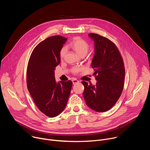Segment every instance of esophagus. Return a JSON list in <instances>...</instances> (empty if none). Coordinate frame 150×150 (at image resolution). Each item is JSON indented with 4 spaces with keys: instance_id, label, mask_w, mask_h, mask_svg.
Instances as JSON below:
<instances>
[{
    "instance_id": "esophagus-1",
    "label": "esophagus",
    "mask_w": 150,
    "mask_h": 150,
    "mask_svg": "<svg viewBox=\"0 0 150 150\" xmlns=\"http://www.w3.org/2000/svg\"><path fill=\"white\" fill-rule=\"evenodd\" d=\"M79 82V81L78 80L76 79H73V80H72V83H73V84H74V85L76 84V83H78Z\"/></svg>"
}]
</instances>
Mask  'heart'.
I'll list each match as a JSON object with an SVG mask.
<instances>
[{"label": "heart", "mask_w": 150, "mask_h": 150, "mask_svg": "<svg viewBox=\"0 0 150 150\" xmlns=\"http://www.w3.org/2000/svg\"><path fill=\"white\" fill-rule=\"evenodd\" d=\"M71 47L75 52V53L79 55V56H84L86 55L88 50H89V45L88 42L81 38H75L70 44ZM67 53L66 47H63L60 52V56L61 57H63L65 56ZM81 69L79 68H74L73 69L74 72H78Z\"/></svg>", "instance_id": "heart-1"}]
</instances>
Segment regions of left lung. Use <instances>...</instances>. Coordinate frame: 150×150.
Segmentation results:
<instances>
[{
  "instance_id": "left-lung-1",
  "label": "left lung",
  "mask_w": 150,
  "mask_h": 150,
  "mask_svg": "<svg viewBox=\"0 0 150 150\" xmlns=\"http://www.w3.org/2000/svg\"><path fill=\"white\" fill-rule=\"evenodd\" d=\"M94 43L91 67L97 80L96 85L82 81L83 96L87 106L97 112L110 110L119 98L123 88L125 68L116 45L97 34H88Z\"/></svg>"
}]
</instances>
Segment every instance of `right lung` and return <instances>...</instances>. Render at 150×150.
I'll list each match as a JSON object with an SVG mask.
<instances>
[{"label":"right lung","instance_id":"right-lung-1","mask_svg":"<svg viewBox=\"0 0 150 150\" xmlns=\"http://www.w3.org/2000/svg\"><path fill=\"white\" fill-rule=\"evenodd\" d=\"M67 40L54 35L41 41L33 50L28 64V90L38 109L50 117L65 109L72 88L71 81L56 82L54 77L60 52Z\"/></svg>","mask_w":150,"mask_h":150}]
</instances>
